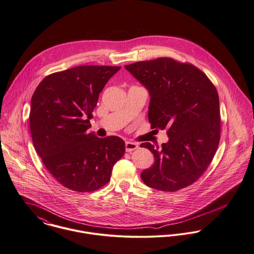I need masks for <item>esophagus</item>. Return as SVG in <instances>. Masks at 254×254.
<instances>
[{"label":"esophagus","mask_w":254,"mask_h":254,"mask_svg":"<svg viewBox=\"0 0 254 254\" xmlns=\"http://www.w3.org/2000/svg\"><path fill=\"white\" fill-rule=\"evenodd\" d=\"M138 147V144L135 143V142H131V141H126L125 142V148H126L127 152H131V151L137 149Z\"/></svg>","instance_id":"obj_1"}]
</instances>
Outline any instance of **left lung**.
I'll return each mask as SVG.
<instances>
[{
	"mask_svg": "<svg viewBox=\"0 0 254 254\" xmlns=\"http://www.w3.org/2000/svg\"><path fill=\"white\" fill-rule=\"evenodd\" d=\"M148 90L151 128L167 129L161 147L142 142L154 164L141 172L142 182L174 192L195 183L207 170L220 139L219 98L208 76L189 63L157 58L126 65Z\"/></svg>",
	"mask_w": 254,
	"mask_h": 254,
	"instance_id": "1",
	"label": "left lung"
}]
</instances>
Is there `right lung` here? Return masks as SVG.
Here are the masks:
<instances>
[{
	"label": "right lung",
	"instance_id": "right-lung-1",
	"mask_svg": "<svg viewBox=\"0 0 254 254\" xmlns=\"http://www.w3.org/2000/svg\"><path fill=\"white\" fill-rule=\"evenodd\" d=\"M120 69L78 66L46 76L32 96L30 130L38 155L53 178L77 192L107 185L113 167L125 152L116 136L88 132L99 94Z\"/></svg>",
	"mask_w": 254,
	"mask_h": 254
}]
</instances>
